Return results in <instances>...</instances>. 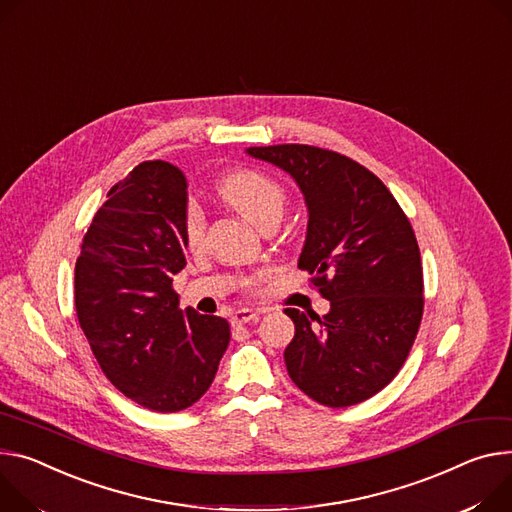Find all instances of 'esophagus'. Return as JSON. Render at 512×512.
<instances>
[{
  "label": "esophagus",
  "instance_id": "1",
  "mask_svg": "<svg viewBox=\"0 0 512 512\" xmlns=\"http://www.w3.org/2000/svg\"><path fill=\"white\" fill-rule=\"evenodd\" d=\"M259 318V312L257 310H251V308H241L237 312H232V324H247L251 320H257Z\"/></svg>",
  "mask_w": 512,
  "mask_h": 512
}]
</instances>
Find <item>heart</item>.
<instances>
[{
    "instance_id": "1",
    "label": "heart",
    "mask_w": 512,
    "mask_h": 512,
    "mask_svg": "<svg viewBox=\"0 0 512 512\" xmlns=\"http://www.w3.org/2000/svg\"><path fill=\"white\" fill-rule=\"evenodd\" d=\"M218 192H220V198L232 210H237L245 220H249L257 228L273 216H282L284 204H286V194L282 185L275 179H271L269 175H263L251 169L228 175L220 183ZM183 235L188 247L198 249L202 245L204 216L200 208L190 206L188 212H185Z\"/></svg>"
}]
</instances>
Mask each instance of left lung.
I'll return each mask as SVG.
<instances>
[{
  "label": "left lung",
  "mask_w": 512,
  "mask_h": 512,
  "mask_svg": "<svg viewBox=\"0 0 512 512\" xmlns=\"http://www.w3.org/2000/svg\"><path fill=\"white\" fill-rule=\"evenodd\" d=\"M286 171L308 210L300 269L331 302L322 318L288 308L296 335L284 359L292 382L318 404L345 408L386 388L423 318L416 237L386 185L363 165L318 147H251Z\"/></svg>",
  "instance_id": "1"
}]
</instances>
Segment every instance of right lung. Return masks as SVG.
I'll return each instance as SVG.
<instances>
[{"instance_id": "obj_1", "label": "right lung", "mask_w": 512, "mask_h": 512, "mask_svg": "<svg viewBox=\"0 0 512 512\" xmlns=\"http://www.w3.org/2000/svg\"><path fill=\"white\" fill-rule=\"evenodd\" d=\"M188 179L145 161L108 192L75 263V308L106 378L130 400L177 412L210 388L228 347L220 316L179 310Z\"/></svg>"}]
</instances>
